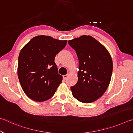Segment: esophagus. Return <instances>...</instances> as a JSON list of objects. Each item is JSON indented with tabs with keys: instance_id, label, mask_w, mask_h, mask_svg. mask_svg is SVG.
Segmentation results:
<instances>
[{
	"instance_id": "1",
	"label": "esophagus",
	"mask_w": 133,
	"mask_h": 133,
	"mask_svg": "<svg viewBox=\"0 0 133 133\" xmlns=\"http://www.w3.org/2000/svg\"><path fill=\"white\" fill-rule=\"evenodd\" d=\"M68 76H69V74H67V75H64L63 76V78L64 80H66V78L68 77Z\"/></svg>"
}]
</instances>
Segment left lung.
<instances>
[{"instance_id": "1", "label": "left lung", "mask_w": 133, "mask_h": 133, "mask_svg": "<svg viewBox=\"0 0 133 133\" xmlns=\"http://www.w3.org/2000/svg\"><path fill=\"white\" fill-rule=\"evenodd\" d=\"M78 59V81L71 87L75 98L84 103L101 97L109 87L112 62L105 47L90 36L83 35L69 40Z\"/></svg>"}]
</instances>
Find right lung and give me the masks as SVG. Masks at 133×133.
<instances>
[{"label":"right lung","mask_w":133,"mask_h":133,"mask_svg":"<svg viewBox=\"0 0 133 133\" xmlns=\"http://www.w3.org/2000/svg\"><path fill=\"white\" fill-rule=\"evenodd\" d=\"M67 40L37 36L31 39L19 53L17 75L28 97L36 102L50 98L62 83L55 56L66 46Z\"/></svg>","instance_id":"obj_1"}]
</instances>
